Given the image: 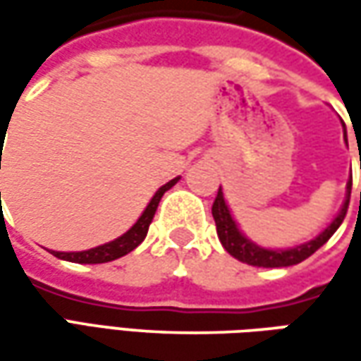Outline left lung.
<instances>
[{
    "instance_id": "1",
    "label": "left lung",
    "mask_w": 361,
    "mask_h": 361,
    "mask_svg": "<svg viewBox=\"0 0 361 361\" xmlns=\"http://www.w3.org/2000/svg\"><path fill=\"white\" fill-rule=\"evenodd\" d=\"M345 188H348V195H345V201L341 204L340 213L336 215V219L315 239L301 243V245L291 247V249H265V247H259L251 239H247L237 227L235 219L231 215L229 207L225 202L223 190L219 188L216 199L213 202V219H215L219 241H221V245L225 247V251L229 255L239 259L243 263H247V265H255V267H289V265H298L310 255H313L322 245H326L329 241V237L343 223L345 213H348V204H350V195H352V176H350V183H348Z\"/></svg>"
}]
</instances>
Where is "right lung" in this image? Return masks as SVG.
Here are the masks:
<instances>
[{"label":"right lung","mask_w":361,"mask_h":361,"mask_svg":"<svg viewBox=\"0 0 361 361\" xmlns=\"http://www.w3.org/2000/svg\"><path fill=\"white\" fill-rule=\"evenodd\" d=\"M178 178H180V176L169 180L166 185H162V187L154 192V197H152L150 202L146 204L145 213L138 216V221H136L124 235H120L118 239L104 243V245L94 247V249H88V251H74V253L51 251V255L58 257V259H63V261H70V263H88V265H92V263H108V261H114V259L124 257L126 253L134 251L140 243L145 241L148 227H150V223H152V216L157 213V207H159L162 195H164L169 188H173L174 185L178 183Z\"/></svg>","instance_id":"1"}]
</instances>
